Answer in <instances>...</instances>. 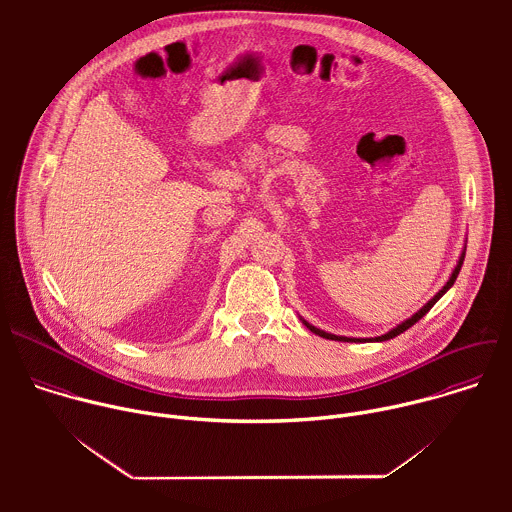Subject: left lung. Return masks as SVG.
I'll return each mask as SVG.
<instances>
[{"instance_id": "8db88e82", "label": "left lung", "mask_w": 512, "mask_h": 512, "mask_svg": "<svg viewBox=\"0 0 512 512\" xmlns=\"http://www.w3.org/2000/svg\"><path fill=\"white\" fill-rule=\"evenodd\" d=\"M464 255H466V251L462 253V257H460V261H458V265H456V269H454V273H452V277H450V281L440 289V291H437V294L417 312V314H413L409 320H405L403 324H399L397 328H393L391 332H387V334H383V336H379V338H373L375 342H383V340H389V338H395V336H399L401 332H405L407 328H411L415 322H419L433 306H435V302L437 300H440L444 294H446V291L454 285V281H456V277H458V273H460V269H462V263H464ZM304 324L314 332V334H318V336H322V338H328V340H340V342H367V338H346V336H334V334H328V332H324V330H320V328H316V326H312V324H308L306 320H304Z\"/></svg>"}]
</instances>
